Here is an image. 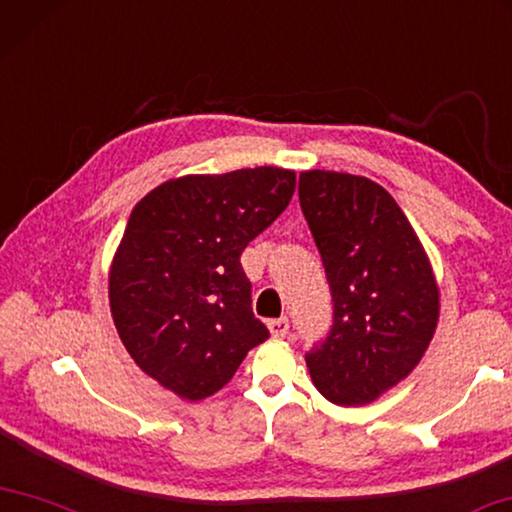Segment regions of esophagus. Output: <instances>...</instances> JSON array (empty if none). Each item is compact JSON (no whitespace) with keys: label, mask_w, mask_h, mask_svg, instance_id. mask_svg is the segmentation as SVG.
<instances>
[{"label":"esophagus","mask_w":512,"mask_h":512,"mask_svg":"<svg viewBox=\"0 0 512 512\" xmlns=\"http://www.w3.org/2000/svg\"><path fill=\"white\" fill-rule=\"evenodd\" d=\"M269 332H271L273 337H278V339L287 337L289 321H287V319H271V321H269Z\"/></svg>","instance_id":"obj_1"}]
</instances>
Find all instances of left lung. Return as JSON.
I'll return each instance as SVG.
<instances>
[{"instance_id": "obj_1", "label": "left lung", "mask_w": 512, "mask_h": 512, "mask_svg": "<svg viewBox=\"0 0 512 512\" xmlns=\"http://www.w3.org/2000/svg\"><path fill=\"white\" fill-rule=\"evenodd\" d=\"M298 198L335 303L326 342L305 355L335 405H367L412 373L440 321V285L408 216L383 186L303 170Z\"/></svg>"}]
</instances>
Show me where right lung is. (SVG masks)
Returning a JSON list of instances; mask_svg holds the SVG:
<instances>
[{
    "mask_svg": "<svg viewBox=\"0 0 512 512\" xmlns=\"http://www.w3.org/2000/svg\"><path fill=\"white\" fill-rule=\"evenodd\" d=\"M294 189L278 166L182 175L132 209L109 266L111 316L139 369L180 399L216 394L269 339L239 257Z\"/></svg>",
    "mask_w": 512,
    "mask_h": 512,
    "instance_id": "add662e5",
    "label": "right lung"
}]
</instances>
